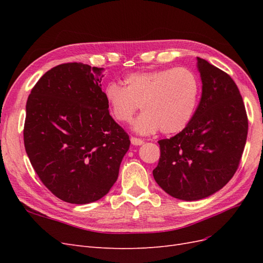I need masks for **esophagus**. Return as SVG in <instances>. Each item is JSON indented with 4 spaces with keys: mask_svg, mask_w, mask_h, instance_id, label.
<instances>
[{
    "mask_svg": "<svg viewBox=\"0 0 263 263\" xmlns=\"http://www.w3.org/2000/svg\"><path fill=\"white\" fill-rule=\"evenodd\" d=\"M130 141H132V144L134 145V146H140V145H142L144 144V140L142 139H140V138H137V137H132L130 138Z\"/></svg>",
    "mask_w": 263,
    "mask_h": 263,
    "instance_id": "34e87169",
    "label": "esophagus"
}]
</instances>
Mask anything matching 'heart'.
I'll use <instances>...</instances> for the list:
<instances>
[{
  "label": "heart",
  "instance_id": "obj_1",
  "mask_svg": "<svg viewBox=\"0 0 263 263\" xmlns=\"http://www.w3.org/2000/svg\"><path fill=\"white\" fill-rule=\"evenodd\" d=\"M124 86L108 82L104 99L117 122L128 124L140 108L144 113L134 122V130L151 135L182 132L193 118L201 97V82L185 67L137 71L125 76Z\"/></svg>",
  "mask_w": 263,
  "mask_h": 263
}]
</instances>
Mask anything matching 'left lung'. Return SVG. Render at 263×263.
Masks as SVG:
<instances>
[{
    "label": "left lung",
    "instance_id": "obj_1",
    "mask_svg": "<svg viewBox=\"0 0 263 263\" xmlns=\"http://www.w3.org/2000/svg\"><path fill=\"white\" fill-rule=\"evenodd\" d=\"M202 97L193 118L170 139L158 141L154 178L169 195L197 201L217 192L234 177L248 134L239 90L224 71L197 58Z\"/></svg>",
    "mask_w": 263,
    "mask_h": 263
}]
</instances>
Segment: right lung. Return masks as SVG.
I'll use <instances>...</instances> for the list:
<instances>
[{"label": "right lung", "mask_w": 263, "mask_h": 263, "mask_svg": "<svg viewBox=\"0 0 263 263\" xmlns=\"http://www.w3.org/2000/svg\"><path fill=\"white\" fill-rule=\"evenodd\" d=\"M102 69L62 63L39 79L26 103L24 145L44 185L60 200L87 204L108 193L129 149L101 89Z\"/></svg>", "instance_id": "1"}]
</instances>
